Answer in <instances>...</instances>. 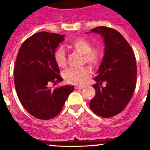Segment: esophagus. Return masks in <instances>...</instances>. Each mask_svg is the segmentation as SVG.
Returning a JSON list of instances; mask_svg holds the SVG:
<instances>
[{"instance_id": "34e87169", "label": "esophagus", "mask_w": 150, "mask_h": 150, "mask_svg": "<svg viewBox=\"0 0 150 150\" xmlns=\"http://www.w3.org/2000/svg\"><path fill=\"white\" fill-rule=\"evenodd\" d=\"M83 88H84V86H75L76 89H83Z\"/></svg>"}]
</instances>
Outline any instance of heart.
Instances as JSON below:
<instances>
[{"label":"heart","mask_w":150,"mask_h":150,"mask_svg":"<svg viewBox=\"0 0 150 150\" xmlns=\"http://www.w3.org/2000/svg\"><path fill=\"white\" fill-rule=\"evenodd\" d=\"M69 46L83 55V62L92 67L100 65L103 59V51L98 47L91 48V43L87 39L76 38ZM54 61L59 67H65V53L62 47L57 48L54 52ZM91 75V71L88 67H84L80 69H68L64 74V77L66 82L70 84L83 85L89 79Z\"/></svg>","instance_id":"heart-1"}]
</instances>
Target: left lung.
Returning a JSON list of instances; mask_svg holds the SVG:
<instances>
[{
	"label": "left lung",
	"instance_id": "1",
	"mask_svg": "<svg viewBox=\"0 0 150 150\" xmlns=\"http://www.w3.org/2000/svg\"><path fill=\"white\" fill-rule=\"evenodd\" d=\"M91 32L103 37L105 48L89 107L98 116L110 118L121 112L132 99L137 82L136 59L129 43L115 29L100 26ZM103 82L105 87L101 86Z\"/></svg>",
	"mask_w": 150,
	"mask_h": 150
}]
</instances>
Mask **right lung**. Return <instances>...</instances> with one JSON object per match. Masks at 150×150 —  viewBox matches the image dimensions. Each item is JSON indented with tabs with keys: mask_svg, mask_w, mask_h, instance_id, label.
Listing matches in <instances>:
<instances>
[{
	"mask_svg": "<svg viewBox=\"0 0 150 150\" xmlns=\"http://www.w3.org/2000/svg\"><path fill=\"white\" fill-rule=\"evenodd\" d=\"M64 35L42 31L24 41L18 50L14 67L17 95L24 108L39 120H48L59 114L74 86L55 89L49 84L62 82L54 52Z\"/></svg>",
	"mask_w": 150,
	"mask_h": 150,
	"instance_id": "add662e5",
	"label": "right lung"
}]
</instances>
